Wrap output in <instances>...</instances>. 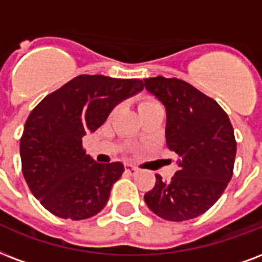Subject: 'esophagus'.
<instances>
[{"label": "esophagus", "mask_w": 262, "mask_h": 262, "mask_svg": "<svg viewBox=\"0 0 262 262\" xmlns=\"http://www.w3.org/2000/svg\"><path fill=\"white\" fill-rule=\"evenodd\" d=\"M125 169H126V171L129 173V174H136V173L139 171V169H137V167L132 166V165H126V166H125Z\"/></svg>", "instance_id": "1"}]
</instances>
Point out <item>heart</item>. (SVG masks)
<instances>
[{"instance_id": "b5f03b06", "label": "heart", "mask_w": 262, "mask_h": 262, "mask_svg": "<svg viewBox=\"0 0 262 262\" xmlns=\"http://www.w3.org/2000/svg\"><path fill=\"white\" fill-rule=\"evenodd\" d=\"M152 105H159V104L155 103V101H152V100H147V101H144V103H141V104H140L139 110L148 108V107H152Z\"/></svg>"}]
</instances>
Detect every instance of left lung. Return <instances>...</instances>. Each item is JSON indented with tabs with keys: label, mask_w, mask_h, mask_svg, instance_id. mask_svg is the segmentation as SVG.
<instances>
[{
	"label": "left lung",
	"mask_w": 262,
	"mask_h": 262,
	"mask_svg": "<svg viewBox=\"0 0 262 262\" xmlns=\"http://www.w3.org/2000/svg\"><path fill=\"white\" fill-rule=\"evenodd\" d=\"M145 91L166 110L165 137L179 155L177 171L144 195L147 206L167 221H184L214 205L232 177L236 141L228 115L214 100L177 78H145Z\"/></svg>",
	"instance_id": "left-lung-1"
}]
</instances>
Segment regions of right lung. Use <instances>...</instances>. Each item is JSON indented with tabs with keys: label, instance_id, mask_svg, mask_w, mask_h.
Wrapping results in <instances>:
<instances>
[{
	"label": "right lung",
	"instance_id": "1",
	"mask_svg": "<svg viewBox=\"0 0 262 262\" xmlns=\"http://www.w3.org/2000/svg\"><path fill=\"white\" fill-rule=\"evenodd\" d=\"M143 89L141 79L79 75L31 111L20 140L21 169L30 191L52 214L83 220L105 206L125 167L96 162L83 151V136Z\"/></svg>",
	"mask_w": 262,
	"mask_h": 262
}]
</instances>
